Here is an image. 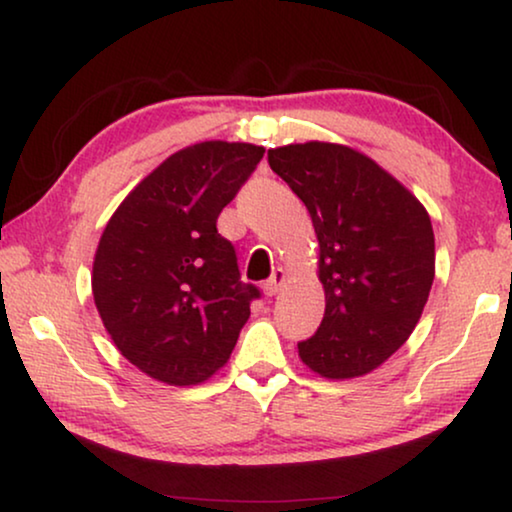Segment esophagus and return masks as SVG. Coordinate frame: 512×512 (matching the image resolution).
<instances>
[{
    "label": "esophagus",
    "instance_id": "1",
    "mask_svg": "<svg viewBox=\"0 0 512 512\" xmlns=\"http://www.w3.org/2000/svg\"><path fill=\"white\" fill-rule=\"evenodd\" d=\"M284 282H286V272L282 268H277L275 272H272V277L268 279V282L263 284L265 296H275V293L284 286Z\"/></svg>",
    "mask_w": 512,
    "mask_h": 512
}]
</instances>
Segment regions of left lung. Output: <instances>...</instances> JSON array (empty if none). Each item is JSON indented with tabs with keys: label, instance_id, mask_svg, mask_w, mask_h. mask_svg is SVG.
Segmentation results:
<instances>
[{
	"label": "left lung",
	"instance_id": "left-lung-1",
	"mask_svg": "<svg viewBox=\"0 0 512 512\" xmlns=\"http://www.w3.org/2000/svg\"><path fill=\"white\" fill-rule=\"evenodd\" d=\"M272 172L305 202L319 240L324 319L298 342L328 380L366 375L410 338L436 272L433 228L415 195L375 160L340 144L268 151Z\"/></svg>",
	"mask_w": 512,
	"mask_h": 512
}]
</instances>
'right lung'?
Instances as JSON below:
<instances>
[{
  "label": "right lung",
  "mask_w": 512,
  "mask_h": 512,
  "mask_svg": "<svg viewBox=\"0 0 512 512\" xmlns=\"http://www.w3.org/2000/svg\"><path fill=\"white\" fill-rule=\"evenodd\" d=\"M263 146L202 142L172 153L121 202L100 237L93 298L125 359L188 387L230 359L251 300L221 209L261 163Z\"/></svg>",
  "instance_id": "add662e5"
}]
</instances>
